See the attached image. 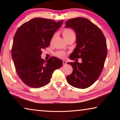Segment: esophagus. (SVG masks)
<instances>
[{"label":"esophagus","mask_w":120,"mask_h":120,"mask_svg":"<svg viewBox=\"0 0 120 120\" xmlns=\"http://www.w3.org/2000/svg\"><path fill=\"white\" fill-rule=\"evenodd\" d=\"M62 62H63V64H64V65H66L67 64V62H66V61L65 60H64Z\"/></svg>","instance_id":"obj_1"}]
</instances>
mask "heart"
Segmentation results:
<instances>
[{
	"mask_svg": "<svg viewBox=\"0 0 120 120\" xmlns=\"http://www.w3.org/2000/svg\"><path fill=\"white\" fill-rule=\"evenodd\" d=\"M62 34L64 38L66 41H67L68 39L71 38L72 37H74L75 36L74 32L71 29H70V28H64L62 32ZM54 38V36H53L51 41L52 42ZM56 56L59 58H64L66 56V53L64 51H57L56 53Z\"/></svg>",
	"mask_w": 120,
	"mask_h": 120,
	"instance_id": "obj_1",
	"label": "heart"
}]
</instances>
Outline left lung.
Masks as SVG:
<instances>
[{"label": "left lung", "mask_w": 120, "mask_h": 120, "mask_svg": "<svg viewBox=\"0 0 120 120\" xmlns=\"http://www.w3.org/2000/svg\"><path fill=\"white\" fill-rule=\"evenodd\" d=\"M65 27L74 30L77 43L69 56L75 61L68 62L74 70L67 80L76 88H88L98 78L104 67L107 52L106 39L99 28L85 18L69 19ZM79 58L82 63L76 62Z\"/></svg>", "instance_id": "obj_1"}]
</instances>
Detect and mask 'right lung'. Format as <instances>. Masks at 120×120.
<instances>
[{
	"mask_svg": "<svg viewBox=\"0 0 120 120\" xmlns=\"http://www.w3.org/2000/svg\"><path fill=\"white\" fill-rule=\"evenodd\" d=\"M63 22L35 18L22 24L16 31L11 56L17 75L27 86L35 88L45 86L54 71L62 66V61L55 56L45 61L41 55Z\"/></svg>",
	"mask_w": 120,
	"mask_h": 120,
	"instance_id": "add662e5",
	"label": "right lung"
}]
</instances>
